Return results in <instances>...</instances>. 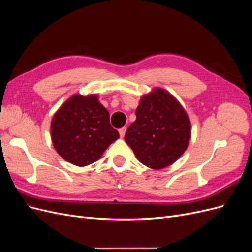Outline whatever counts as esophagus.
I'll return each instance as SVG.
<instances>
[{
	"mask_svg": "<svg viewBox=\"0 0 252 252\" xmlns=\"http://www.w3.org/2000/svg\"><path fill=\"white\" fill-rule=\"evenodd\" d=\"M125 132H126V127H123V128H121V129H120V130H119V133H120V136H121V138H124Z\"/></svg>",
	"mask_w": 252,
	"mask_h": 252,
	"instance_id": "1",
	"label": "esophagus"
}]
</instances>
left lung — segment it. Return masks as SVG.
I'll list each match as a JSON object with an SVG mask.
<instances>
[{"label":"left lung","mask_w":252,"mask_h":252,"mask_svg":"<svg viewBox=\"0 0 252 252\" xmlns=\"http://www.w3.org/2000/svg\"><path fill=\"white\" fill-rule=\"evenodd\" d=\"M135 116L125 141L142 164L162 169L184 154L191 126L186 111L168 91L156 88L144 95Z\"/></svg>","instance_id":"8db88e82"}]
</instances>
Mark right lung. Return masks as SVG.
<instances>
[{"label":"right lung","mask_w":252,"mask_h":252,"mask_svg":"<svg viewBox=\"0 0 252 252\" xmlns=\"http://www.w3.org/2000/svg\"><path fill=\"white\" fill-rule=\"evenodd\" d=\"M120 138L109 112L96 94H74L61 106L51 121V140L58 154L77 166L96 162Z\"/></svg>","instance_id":"1"}]
</instances>
